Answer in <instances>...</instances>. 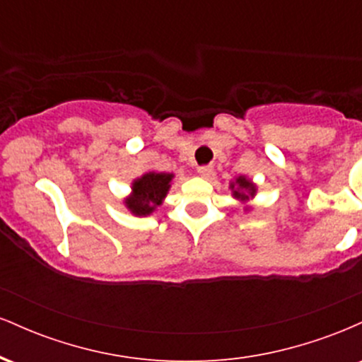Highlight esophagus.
<instances>
[{"label":"esophagus","mask_w":362,"mask_h":362,"mask_svg":"<svg viewBox=\"0 0 362 362\" xmlns=\"http://www.w3.org/2000/svg\"><path fill=\"white\" fill-rule=\"evenodd\" d=\"M197 173L202 178H209L214 173V170H213V167H209V165H204V167H199L197 168Z\"/></svg>","instance_id":"obj_1"}]
</instances>
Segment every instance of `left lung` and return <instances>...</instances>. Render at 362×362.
I'll use <instances>...</instances> for the list:
<instances>
[{
    "label": "left lung",
    "instance_id": "left-lung-1",
    "mask_svg": "<svg viewBox=\"0 0 362 362\" xmlns=\"http://www.w3.org/2000/svg\"><path fill=\"white\" fill-rule=\"evenodd\" d=\"M230 189L231 192L236 199H242V201H248V199L253 197L257 192L255 185L252 184V180H248L247 177H236L235 182H231L230 184Z\"/></svg>",
    "mask_w": 362,
    "mask_h": 362
}]
</instances>
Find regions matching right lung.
<instances>
[{"mask_svg": "<svg viewBox=\"0 0 362 362\" xmlns=\"http://www.w3.org/2000/svg\"><path fill=\"white\" fill-rule=\"evenodd\" d=\"M173 173L148 172L132 182V192L124 204L134 216H149L167 197Z\"/></svg>", "mask_w": 362, "mask_h": 362, "instance_id": "add662e5", "label": "right lung"}]
</instances>
